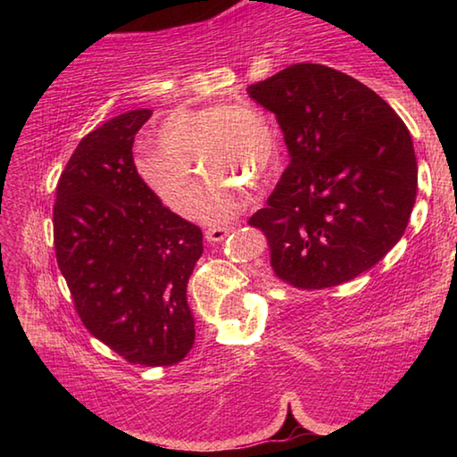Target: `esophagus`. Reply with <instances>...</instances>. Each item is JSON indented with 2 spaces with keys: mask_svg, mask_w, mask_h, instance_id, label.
<instances>
[{
  "mask_svg": "<svg viewBox=\"0 0 457 457\" xmlns=\"http://www.w3.org/2000/svg\"><path fill=\"white\" fill-rule=\"evenodd\" d=\"M229 231H231V228H228V226L210 228V229H205V239L210 244H218V242H221V239L229 234Z\"/></svg>",
  "mask_w": 457,
  "mask_h": 457,
  "instance_id": "34e87169",
  "label": "esophagus"
}]
</instances>
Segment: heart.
Here are the masks:
<instances>
[{
  "label": "heart",
  "instance_id": "obj_1",
  "mask_svg": "<svg viewBox=\"0 0 457 457\" xmlns=\"http://www.w3.org/2000/svg\"><path fill=\"white\" fill-rule=\"evenodd\" d=\"M157 146L135 157L149 189L179 215L195 210V162L211 175L199 218L226 221L245 207L244 185H262L278 165V138L266 114L247 103L177 108L157 129Z\"/></svg>",
  "mask_w": 457,
  "mask_h": 457
}]
</instances>
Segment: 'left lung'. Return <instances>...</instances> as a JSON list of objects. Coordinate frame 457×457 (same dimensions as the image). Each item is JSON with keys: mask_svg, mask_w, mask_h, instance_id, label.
I'll use <instances>...</instances> for the list:
<instances>
[{"mask_svg": "<svg viewBox=\"0 0 457 457\" xmlns=\"http://www.w3.org/2000/svg\"><path fill=\"white\" fill-rule=\"evenodd\" d=\"M288 146L264 231L276 276L320 290L373 268L405 234L417 197L411 135L365 84L322 64H292L247 87Z\"/></svg>", "mask_w": 457, "mask_h": 457, "instance_id": "obj_1", "label": "left lung"}]
</instances>
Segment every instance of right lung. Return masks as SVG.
Returning a JSON list of instances; mask_svg holds the SVG:
<instances>
[{"label":"right lung","mask_w":457,"mask_h":457,"mask_svg":"<svg viewBox=\"0 0 457 457\" xmlns=\"http://www.w3.org/2000/svg\"><path fill=\"white\" fill-rule=\"evenodd\" d=\"M151 114L122 112L76 146L56 187L54 247L90 335L133 365L167 367L195 340L187 282L204 234L137 173L135 135Z\"/></svg>","instance_id":"add662e5"}]
</instances>
